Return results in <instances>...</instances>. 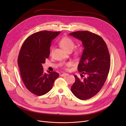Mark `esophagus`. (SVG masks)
Wrapping results in <instances>:
<instances>
[{"label":"esophagus","instance_id":"obj_1","mask_svg":"<svg viewBox=\"0 0 126 126\" xmlns=\"http://www.w3.org/2000/svg\"><path fill=\"white\" fill-rule=\"evenodd\" d=\"M61 76H62V77H64V76H69V74H68V73H63V74H62L61 75Z\"/></svg>","mask_w":126,"mask_h":126}]
</instances>
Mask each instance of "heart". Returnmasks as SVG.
I'll use <instances>...</instances> for the list:
<instances>
[{
	"instance_id": "obj_1",
	"label": "heart",
	"mask_w": 126,
	"mask_h": 126,
	"mask_svg": "<svg viewBox=\"0 0 126 126\" xmlns=\"http://www.w3.org/2000/svg\"><path fill=\"white\" fill-rule=\"evenodd\" d=\"M59 44L60 46L66 51L68 52L69 51H72L73 49L75 46V44L71 38L68 37H63L60 41ZM53 50V47H52L50 50V54L52 53ZM71 65V63H67L65 65V67L67 68Z\"/></svg>"
}]
</instances>
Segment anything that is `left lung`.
<instances>
[{
    "label": "left lung",
    "mask_w": 126,
    "mask_h": 126,
    "mask_svg": "<svg viewBox=\"0 0 126 126\" xmlns=\"http://www.w3.org/2000/svg\"><path fill=\"white\" fill-rule=\"evenodd\" d=\"M69 35L82 42L84 49L78 70L87 75L83 80L75 75L71 91L80 100L89 99L100 91L107 78L111 62L109 50L103 38L92 32L78 31Z\"/></svg>",
    "instance_id": "8db88e82"
}]
</instances>
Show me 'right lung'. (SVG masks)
Listing matches in <instances>:
<instances>
[{
  "label": "right lung",
  "instance_id": "1",
  "mask_svg": "<svg viewBox=\"0 0 126 126\" xmlns=\"http://www.w3.org/2000/svg\"><path fill=\"white\" fill-rule=\"evenodd\" d=\"M60 33L45 30L34 33L27 38L20 49L17 60L20 75L26 88L36 95L47 93L59 76L54 71L44 73L42 64L49 57L52 40Z\"/></svg>",
  "mask_w": 126,
  "mask_h": 126
}]
</instances>
